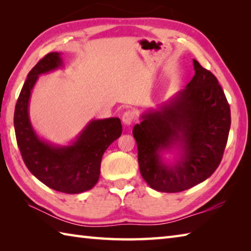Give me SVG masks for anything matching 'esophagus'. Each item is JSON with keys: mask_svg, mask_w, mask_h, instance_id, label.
Returning a JSON list of instances; mask_svg holds the SVG:
<instances>
[{"mask_svg": "<svg viewBox=\"0 0 251 251\" xmlns=\"http://www.w3.org/2000/svg\"><path fill=\"white\" fill-rule=\"evenodd\" d=\"M135 112L134 111H130V110H127L126 112H124L122 115V121L124 123L125 125L129 126L130 124H132V122L135 121Z\"/></svg>", "mask_w": 251, "mask_h": 251, "instance_id": "1", "label": "esophagus"}]
</instances>
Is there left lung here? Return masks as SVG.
Returning a JSON list of instances; mask_svg holds the SVG:
<instances>
[{"mask_svg":"<svg viewBox=\"0 0 251 251\" xmlns=\"http://www.w3.org/2000/svg\"><path fill=\"white\" fill-rule=\"evenodd\" d=\"M195 74L186 87L158 110L141 115L132 129L142 178L166 193L199 184L219 166L231 127V110L217 77L193 59ZM174 147L177 163L169 167L159 154Z\"/></svg>","mask_w":251,"mask_h":251,"instance_id":"left-lung-1","label":"left lung"}]
</instances>
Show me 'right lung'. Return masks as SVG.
Listing matches in <instances>:
<instances>
[{"mask_svg": "<svg viewBox=\"0 0 251 251\" xmlns=\"http://www.w3.org/2000/svg\"><path fill=\"white\" fill-rule=\"evenodd\" d=\"M62 66L59 52H50L29 72L14 113L17 145L25 166L49 188L67 194L88 191L98 182L101 158L122 135L121 120L90 121L72 145L52 146L40 139L29 119V100L39 75Z\"/></svg>", "mask_w": 251, "mask_h": 251, "instance_id": "right-lung-1", "label": "right lung"}]
</instances>
